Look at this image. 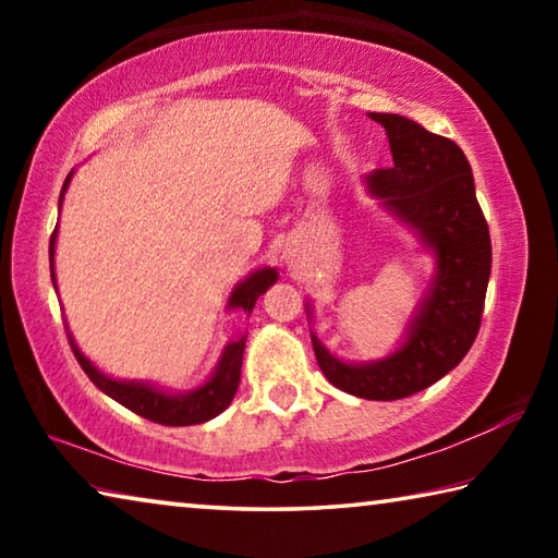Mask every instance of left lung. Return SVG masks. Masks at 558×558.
I'll list each match as a JSON object with an SVG mask.
<instances>
[{"label": "left lung", "mask_w": 558, "mask_h": 558, "mask_svg": "<svg viewBox=\"0 0 558 558\" xmlns=\"http://www.w3.org/2000/svg\"><path fill=\"white\" fill-rule=\"evenodd\" d=\"M369 118L386 130L393 165L372 172L366 186L436 253L438 270L393 354L347 364L315 335L313 347L319 369L337 389L359 399L396 401L428 389L470 352L483 323L493 243L462 149L403 116L369 112Z\"/></svg>", "instance_id": "obj_1"}]
</instances>
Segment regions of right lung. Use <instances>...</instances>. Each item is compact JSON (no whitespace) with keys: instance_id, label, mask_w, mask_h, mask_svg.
Segmentation results:
<instances>
[{"instance_id":"right-lung-1","label":"right lung","mask_w":558,"mask_h":558,"mask_svg":"<svg viewBox=\"0 0 558 558\" xmlns=\"http://www.w3.org/2000/svg\"><path fill=\"white\" fill-rule=\"evenodd\" d=\"M73 172L65 177L63 189H61V199L63 202L65 189H69ZM56 231L51 233V243H49V260H51V280L56 288V276H53V243H56ZM278 280V270L276 268H263L251 272L241 286H235L229 298V310H243V313L251 315L256 300L266 292L272 282ZM69 342L75 359H78L81 369L88 374V379L98 386L102 393H108L110 399H116L118 403L125 405L132 413L143 415L147 421L162 423V426H194V423H204L211 421L214 415H219L226 405L233 401L235 389H239L241 381V364H243V349H245V337L235 339L229 347L223 349L221 362L216 366V372L211 374V379L206 381L199 389L189 391V393H165L155 389L149 384H137V381H118L110 379V376L100 374L96 366H93L78 347H75L73 337L69 332Z\"/></svg>"}]
</instances>
